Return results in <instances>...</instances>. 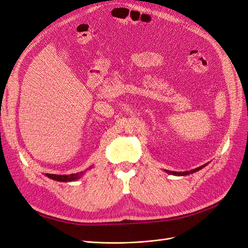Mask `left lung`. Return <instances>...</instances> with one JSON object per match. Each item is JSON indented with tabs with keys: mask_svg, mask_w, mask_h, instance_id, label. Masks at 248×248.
Returning <instances> with one entry per match:
<instances>
[{
	"mask_svg": "<svg viewBox=\"0 0 248 248\" xmlns=\"http://www.w3.org/2000/svg\"><path fill=\"white\" fill-rule=\"evenodd\" d=\"M204 167H206V164H204V166H202L200 168H197L194 170H187V171H171V170H166L167 172H169V174L170 175H176V176H186V175H189V174H193V172H196L198 170H200L201 169H202Z\"/></svg>",
	"mask_w": 248,
	"mask_h": 248,
	"instance_id": "left-lung-1",
	"label": "left lung"
}]
</instances>
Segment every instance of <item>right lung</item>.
I'll return each instance as SVG.
<instances>
[{
  "label": "right lung",
  "instance_id": "1",
  "mask_svg": "<svg viewBox=\"0 0 248 248\" xmlns=\"http://www.w3.org/2000/svg\"><path fill=\"white\" fill-rule=\"evenodd\" d=\"M91 169V168H90ZM89 169V170H90ZM84 174V171H80V172H77V174H71V175H54V174H46V176L52 179V180H56V181L59 182H70V181H74V180H78V178L81 177V175Z\"/></svg>",
  "mask_w": 248,
  "mask_h": 248
}]
</instances>
